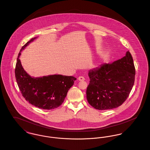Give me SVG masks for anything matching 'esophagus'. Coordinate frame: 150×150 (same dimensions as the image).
Wrapping results in <instances>:
<instances>
[{
  "label": "esophagus",
  "instance_id": "34e87169",
  "mask_svg": "<svg viewBox=\"0 0 150 150\" xmlns=\"http://www.w3.org/2000/svg\"><path fill=\"white\" fill-rule=\"evenodd\" d=\"M78 80H79V81H83V80H85V78H84V77H83L82 76H80L78 77Z\"/></svg>",
  "mask_w": 150,
  "mask_h": 150
}]
</instances>
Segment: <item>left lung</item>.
I'll use <instances>...</instances> for the list:
<instances>
[{
    "label": "left lung",
    "mask_w": 150,
    "mask_h": 150,
    "mask_svg": "<svg viewBox=\"0 0 150 150\" xmlns=\"http://www.w3.org/2000/svg\"><path fill=\"white\" fill-rule=\"evenodd\" d=\"M136 69L132 56H125L111 64H103L89 71L86 99L96 109L119 107L126 100L134 85Z\"/></svg>",
    "instance_id": "left-lung-1"
}]
</instances>
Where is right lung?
<instances>
[{
    "label": "right lung",
    "mask_w": 150,
    "mask_h": 150,
    "mask_svg": "<svg viewBox=\"0 0 150 150\" xmlns=\"http://www.w3.org/2000/svg\"><path fill=\"white\" fill-rule=\"evenodd\" d=\"M35 38L26 43L18 53L15 68L16 80L23 97L30 104L44 110L54 109L63 103L76 78L62 75L30 76L22 67L19 57L22 50Z\"/></svg>",
    "instance_id": "right-lung-1"
}]
</instances>
